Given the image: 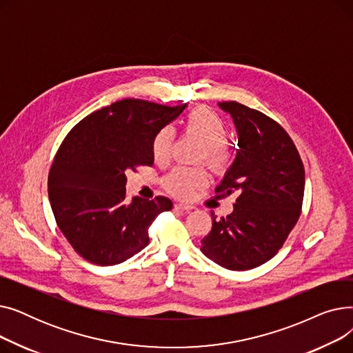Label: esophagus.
Returning a JSON list of instances; mask_svg holds the SVG:
<instances>
[{"label":"esophagus","instance_id":"esophagus-1","mask_svg":"<svg viewBox=\"0 0 353 353\" xmlns=\"http://www.w3.org/2000/svg\"><path fill=\"white\" fill-rule=\"evenodd\" d=\"M174 208L179 209V210H183V212H190V210L194 209V208L190 206V205H184V203H176Z\"/></svg>","mask_w":353,"mask_h":353}]
</instances>
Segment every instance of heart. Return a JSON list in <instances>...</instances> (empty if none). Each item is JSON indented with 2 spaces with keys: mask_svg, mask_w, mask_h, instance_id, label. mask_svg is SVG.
<instances>
[{
  "mask_svg": "<svg viewBox=\"0 0 353 353\" xmlns=\"http://www.w3.org/2000/svg\"><path fill=\"white\" fill-rule=\"evenodd\" d=\"M184 133L197 137L205 143L199 160L206 164L217 174H225L233 164V152L228 145L229 130L212 110L199 107L192 110L183 121ZM174 143L173 128L165 125L160 128L152 141V154L156 163L163 164L172 157ZM205 167H176L161 180L163 189L177 199H189L194 190L208 183Z\"/></svg>",
  "mask_w": 353,
  "mask_h": 353,
  "instance_id": "1",
  "label": "heart"
}]
</instances>
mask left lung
<instances>
[{
	"instance_id": "1",
	"label": "left lung",
	"mask_w": 353,
	"mask_h": 353,
	"mask_svg": "<svg viewBox=\"0 0 353 353\" xmlns=\"http://www.w3.org/2000/svg\"><path fill=\"white\" fill-rule=\"evenodd\" d=\"M219 105L239 133L234 163L216 194L236 193L233 212L217 217L201 252L230 270L261 266L279 252L302 213L305 167L286 130L269 116L237 101Z\"/></svg>"
}]
</instances>
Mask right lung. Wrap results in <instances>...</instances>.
I'll use <instances>...</instances> for the list:
<instances>
[{"label": "right lung", "instance_id": "1", "mask_svg": "<svg viewBox=\"0 0 353 353\" xmlns=\"http://www.w3.org/2000/svg\"><path fill=\"white\" fill-rule=\"evenodd\" d=\"M186 105L124 99L84 117L63 140L48 174V197L57 226L87 262L127 261L148 245L156 217L172 210L164 196L128 203L125 174L153 165L156 133Z\"/></svg>", "mask_w": 353, "mask_h": 353}]
</instances>
